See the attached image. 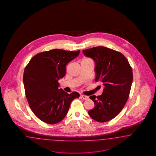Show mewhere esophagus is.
Returning <instances> with one entry per match:
<instances>
[{
    "instance_id": "34e87169",
    "label": "esophagus",
    "mask_w": 156,
    "mask_h": 156,
    "mask_svg": "<svg viewBox=\"0 0 156 156\" xmlns=\"http://www.w3.org/2000/svg\"><path fill=\"white\" fill-rule=\"evenodd\" d=\"M81 98H82V99H87L89 98V97L88 96H86V95H81Z\"/></svg>"
}]
</instances>
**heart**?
<instances>
[{
	"label": "heart",
	"mask_w": 156,
	"mask_h": 156,
	"mask_svg": "<svg viewBox=\"0 0 156 156\" xmlns=\"http://www.w3.org/2000/svg\"><path fill=\"white\" fill-rule=\"evenodd\" d=\"M83 61H92V60L90 59V58H83V59H82Z\"/></svg>",
	"instance_id": "b5f03b06"
}]
</instances>
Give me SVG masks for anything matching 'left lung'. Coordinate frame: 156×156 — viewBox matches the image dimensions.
I'll return each mask as SVG.
<instances>
[{
	"mask_svg": "<svg viewBox=\"0 0 156 156\" xmlns=\"http://www.w3.org/2000/svg\"><path fill=\"white\" fill-rule=\"evenodd\" d=\"M83 52L94 61L95 81L104 86L102 95L90 96L95 106L88 113L97 122L109 121L120 113L128 101L132 84V69L122 54L111 48L98 46Z\"/></svg>",
	"mask_w": 156,
	"mask_h": 156,
	"instance_id": "left-lung-1",
	"label": "left lung"
}]
</instances>
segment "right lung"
Listing matches in <instances>:
<instances>
[{
    "label": "right lung",
    "instance_id": "right-lung-1",
    "mask_svg": "<svg viewBox=\"0 0 156 156\" xmlns=\"http://www.w3.org/2000/svg\"><path fill=\"white\" fill-rule=\"evenodd\" d=\"M80 52L54 49L38 53L26 66L23 83L26 98L34 114L48 124L65 117L71 101L80 94L59 89L58 80L66 74V66Z\"/></svg>",
    "mask_w": 156,
    "mask_h": 156
}]
</instances>
